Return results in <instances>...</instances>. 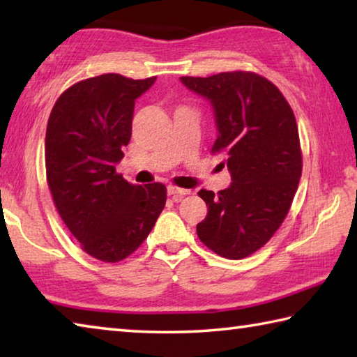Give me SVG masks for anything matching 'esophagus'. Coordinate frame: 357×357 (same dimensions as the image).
<instances>
[{
    "mask_svg": "<svg viewBox=\"0 0 357 357\" xmlns=\"http://www.w3.org/2000/svg\"><path fill=\"white\" fill-rule=\"evenodd\" d=\"M190 190L187 189H181V187H176V185H170L168 187V195L173 197L174 202H179L181 198H183L184 195H189Z\"/></svg>",
    "mask_w": 357,
    "mask_h": 357,
    "instance_id": "1",
    "label": "esophagus"
}]
</instances>
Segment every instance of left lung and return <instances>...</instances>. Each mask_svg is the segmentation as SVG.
<instances>
[{
  "label": "left lung",
  "instance_id": "left-lung-1",
  "mask_svg": "<svg viewBox=\"0 0 357 357\" xmlns=\"http://www.w3.org/2000/svg\"><path fill=\"white\" fill-rule=\"evenodd\" d=\"M211 100L219 135L211 153L227 157L233 183L198 197L208 214L197 225L202 243L228 259H243L268 243L285 220L302 173L298 124L285 96L249 70L181 77Z\"/></svg>",
  "mask_w": 357,
  "mask_h": 357
}]
</instances>
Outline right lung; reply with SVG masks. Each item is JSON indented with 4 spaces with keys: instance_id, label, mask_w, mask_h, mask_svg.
<instances>
[{
    "instance_id": "right-lung-1",
    "label": "right lung",
    "mask_w": 357,
    "mask_h": 357,
    "mask_svg": "<svg viewBox=\"0 0 357 357\" xmlns=\"http://www.w3.org/2000/svg\"><path fill=\"white\" fill-rule=\"evenodd\" d=\"M154 82L119 74L77 82L59 96L47 123L53 203L82 249L105 263L132 255L167 202L164 184H130L114 167L130 142L135 99Z\"/></svg>"
}]
</instances>
